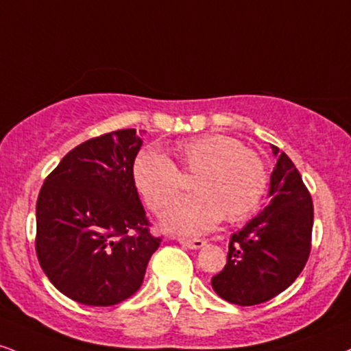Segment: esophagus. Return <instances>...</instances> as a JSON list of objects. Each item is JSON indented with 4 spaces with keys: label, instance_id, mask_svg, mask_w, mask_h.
<instances>
[{
    "label": "esophagus",
    "instance_id": "obj_1",
    "mask_svg": "<svg viewBox=\"0 0 351 351\" xmlns=\"http://www.w3.org/2000/svg\"><path fill=\"white\" fill-rule=\"evenodd\" d=\"M178 242L183 247L191 248V250H197V248H202L206 245V240L202 239H178Z\"/></svg>",
    "mask_w": 351,
    "mask_h": 351
}]
</instances>
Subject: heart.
<instances>
[{
    "instance_id": "1",
    "label": "heart",
    "mask_w": 351,
    "mask_h": 351,
    "mask_svg": "<svg viewBox=\"0 0 351 351\" xmlns=\"http://www.w3.org/2000/svg\"><path fill=\"white\" fill-rule=\"evenodd\" d=\"M184 171L196 175L197 194L175 201L163 213V229L181 235L213 230L226 216L239 221L258 206L268 183L267 165L258 154L235 138L213 134L189 138L176 147ZM134 184L145 204L160 213L180 191L181 175L160 150H143L132 167Z\"/></svg>"
}]
</instances>
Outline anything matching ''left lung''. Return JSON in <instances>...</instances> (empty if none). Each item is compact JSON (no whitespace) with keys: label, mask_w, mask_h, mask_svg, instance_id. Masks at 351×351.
Returning a JSON list of instances; mask_svg holds the SVG:
<instances>
[{"label":"left lung","mask_w":351,"mask_h":351,"mask_svg":"<svg viewBox=\"0 0 351 351\" xmlns=\"http://www.w3.org/2000/svg\"><path fill=\"white\" fill-rule=\"evenodd\" d=\"M269 176V202L230 237L227 265L213 289L237 306L267 302L293 285L311 253L314 208L298 168L278 147Z\"/></svg>","instance_id":"left-lung-1"}]
</instances>
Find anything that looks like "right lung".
Listing matches in <instances>:
<instances>
[{
    "instance_id": "obj_1",
    "label": "right lung",
    "mask_w": 351,
    "mask_h": 351,
    "mask_svg": "<svg viewBox=\"0 0 351 351\" xmlns=\"http://www.w3.org/2000/svg\"><path fill=\"white\" fill-rule=\"evenodd\" d=\"M142 134L122 129L80 143L37 197V258L55 288L80 304L106 307L132 296L162 242L150 235L132 178Z\"/></svg>"
}]
</instances>
